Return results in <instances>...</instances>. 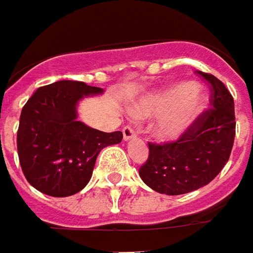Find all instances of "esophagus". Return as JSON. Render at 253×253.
<instances>
[{
	"label": "esophagus",
	"mask_w": 253,
	"mask_h": 253,
	"mask_svg": "<svg viewBox=\"0 0 253 253\" xmlns=\"http://www.w3.org/2000/svg\"><path fill=\"white\" fill-rule=\"evenodd\" d=\"M123 135H124V140H129V139H133L135 136H136V132H135V129H133L132 126L126 125V126H124Z\"/></svg>",
	"instance_id": "obj_1"
}]
</instances>
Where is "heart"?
I'll return each instance as SVG.
<instances>
[{
  "mask_svg": "<svg viewBox=\"0 0 253 253\" xmlns=\"http://www.w3.org/2000/svg\"><path fill=\"white\" fill-rule=\"evenodd\" d=\"M175 111L166 115L154 125V133L160 139H174L186 129L192 118L202 110L205 97L198 94V89L192 83H182L160 97L140 101L135 111L138 114H152L170 107L179 106Z\"/></svg>",
  "mask_w": 253,
  "mask_h": 253,
  "instance_id": "1",
  "label": "heart"
}]
</instances>
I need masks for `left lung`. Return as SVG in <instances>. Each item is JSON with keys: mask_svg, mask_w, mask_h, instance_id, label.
<instances>
[{"mask_svg": "<svg viewBox=\"0 0 253 253\" xmlns=\"http://www.w3.org/2000/svg\"><path fill=\"white\" fill-rule=\"evenodd\" d=\"M196 72L210 84L211 107L202 111L177 140L149 142V157L139 169L143 182L159 194L182 195L208 185L233 150V96L216 76Z\"/></svg>", "mask_w": 253, "mask_h": 253, "instance_id": "left-lung-1", "label": "left lung"}]
</instances>
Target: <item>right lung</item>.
Listing matches in <instances>:
<instances>
[{"label":"right lung","instance_id":"right-lung-1","mask_svg":"<svg viewBox=\"0 0 253 253\" xmlns=\"http://www.w3.org/2000/svg\"><path fill=\"white\" fill-rule=\"evenodd\" d=\"M100 87L78 81L39 87L22 108L16 136L23 175L37 191L55 198L87 185L103 147L120 143L123 132H101L76 121V104Z\"/></svg>","mask_w":253,"mask_h":253}]
</instances>
